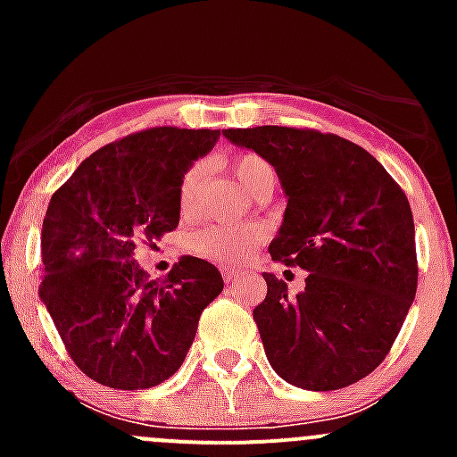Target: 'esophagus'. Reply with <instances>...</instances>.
<instances>
[{"instance_id":"34e87169","label":"esophagus","mask_w":457,"mask_h":457,"mask_svg":"<svg viewBox=\"0 0 457 457\" xmlns=\"http://www.w3.org/2000/svg\"><path fill=\"white\" fill-rule=\"evenodd\" d=\"M220 274H223L225 283H232V280H237L238 276H241L237 270H232V267H223V270H220Z\"/></svg>"}]
</instances>
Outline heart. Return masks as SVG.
<instances>
[{
    "label": "heart",
    "mask_w": 457,
    "mask_h": 457,
    "mask_svg": "<svg viewBox=\"0 0 457 457\" xmlns=\"http://www.w3.org/2000/svg\"><path fill=\"white\" fill-rule=\"evenodd\" d=\"M234 181L243 192L252 195L258 183L274 177V170L262 156L241 154L229 165ZM203 181L201 165H192L181 179L179 186V207L183 214H192L199 199ZM265 241V229L261 225H207L190 238V247L195 254L220 265H243L256 254L258 245Z\"/></svg>",
    "instance_id": "heart-1"
}]
</instances>
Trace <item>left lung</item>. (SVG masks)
I'll list each match as a JSON object with an SVG mask.
<instances>
[{
  "instance_id": "1",
  "label": "left lung",
  "mask_w": 457,
  "mask_h": 457,
  "mask_svg": "<svg viewBox=\"0 0 457 457\" xmlns=\"http://www.w3.org/2000/svg\"><path fill=\"white\" fill-rule=\"evenodd\" d=\"M274 165L287 207L271 261L310 271L305 289L262 274L254 320L271 370L334 391L385 361L416 298V229L407 195L356 143L285 126L223 130Z\"/></svg>"
}]
</instances>
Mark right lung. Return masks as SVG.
I'll return each instance as SVG.
<instances>
[{
    "label": "right lung",
    "mask_w": 457,
    "mask_h": 457,
    "mask_svg": "<svg viewBox=\"0 0 457 457\" xmlns=\"http://www.w3.org/2000/svg\"><path fill=\"white\" fill-rule=\"evenodd\" d=\"M219 130L147 128L90 154L59 187L41 228L39 296L66 352L95 382L150 389L186 361L201 312L223 292L220 271L181 256L150 280L139 243L179 225V186Z\"/></svg>",
    "instance_id": "right-lung-1"
}]
</instances>
